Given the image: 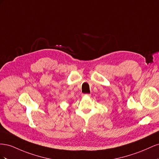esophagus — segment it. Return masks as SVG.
<instances>
[{
    "label": "esophagus",
    "mask_w": 159,
    "mask_h": 159,
    "mask_svg": "<svg viewBox=\"0 0 159 159\" xmlns=\"http://www.w3.org/2000/svg\"><path fill=\"white\" fill-rule=\"evenodd\" d=\"M81 96L82 97H89V96H91V94H81Z\"/></svg>",
    "instance_id": "esophagus-1"
}]
</instances>
